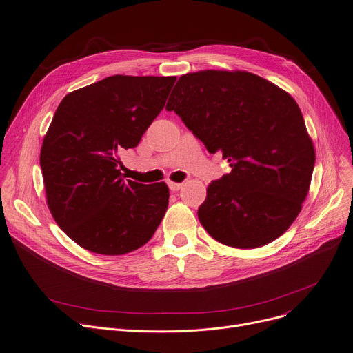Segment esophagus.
<instances>
[{"label":"esophagus","mask_w":353,"mask_h":353,"mask_svg":"<svg viewBox=\"0 0 353 353\" xmlns=\"http://www.w3.org/2000/svg\"><path fill=\"white\" fill-rule=\"evenodd\" d=\"M167 184H169V189H170L172 192H177V190H180V189H181V186H183L181 183H176V181H169Z\"/></svg>","instance_id":"obj_1"}]
</instances>
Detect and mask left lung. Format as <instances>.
I'll return each instance as SVG.
<instances>
[{
  "label": "left lung",
  "mask_w": 353,
  "mask_h": 353,
  "mask_svg": "<svg viewBox=\"0 0 353 353\" xmlns=\"http://www.w3.org/2000/svg\"><path fill=\"white\" fill-rule=\"evenodd\" d=\"M165 110L230 163L232 172L209 184L197 212L208 233L237 249L282 236L302 210L314 167L292 96L248 71L205 70L179 79Z\"/></svg>",
  "instance_id": "8db88e82"
}]
</instances>
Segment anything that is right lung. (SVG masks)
Segmentation results:
<instances>
[{
	"label": "right lung",
	"instance_id": "add662e5",
	"mask_svg": "<svg viewBox=\"0 0 353 353\" xmlns=\"http://www.w3.org/2000/svg\"><path fill=\"white\" fill-rule=\"evenodd\" d=\"M174 81L111 76L71 91L55 110L40 153L47 205L60 229L85 250L133 252L164 217L167 184L124 181L120 154L140 143Z\"/></svg>",
	"mask_w": 353,
	"mask_h": 353
}]
</instances>
